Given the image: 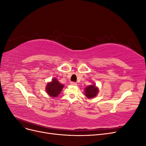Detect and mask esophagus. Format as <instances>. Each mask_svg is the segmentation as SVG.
Here are the masks:
<instances>
[{
	"label": "esophagus",
	"mask_w": 146,
	"mask_h": 146,
	"mask_svg": "<svg viewBox=\"0 0 146 146\" xmlns=\"http://www.w3.org/2000/svg\"><path fill=\"white\" fill-rule=\"evenodd\" d=\"M70 85H73V86H75V85H77V83H76V82H70Z\"/></svg>",
	"instance_id": "obj_1"
}]
</instances>
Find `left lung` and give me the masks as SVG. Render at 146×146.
I'll return each instance as SVG.
<instances>
[{
  "instance_id": "1",
  "label": "left lung",
  "mask_w": 146,
  "mask_h": 146,
  "mask_svg": "<svg viewBox=\"0 0 146 146\" xmlns=\"http://www.w3.org/2000/svg\"><path fill=\"white\" fill-rule=\"evenodd\" d=\"M99 92L98 88L96 86V85H91L88 86L85 88V94L86 98L89 99L94 98L98 95Z\"/></svg>"
}]
</instances>
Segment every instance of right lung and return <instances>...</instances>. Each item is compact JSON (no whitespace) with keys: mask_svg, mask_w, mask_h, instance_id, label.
Instances as JSON below:
<instances>
[{"mask_svg":"<svg viewBox=\"0 0 146 146\" xmlns=\"http://www.w3.org/2000/svg\"><path fill=\"white\" fill-rule=\"evenodd\" d=\"M64 85L60 83L56 78H53L52 82L48 83L46 87L47 93L52 98H56L58 96L63 90Z\"/></svg>","mask_w":146,"mask_h":146,"instance_id":"obj_1","label":"right lung"}]
</instances>
